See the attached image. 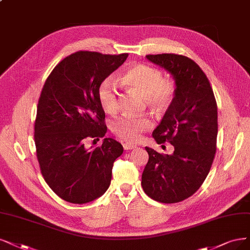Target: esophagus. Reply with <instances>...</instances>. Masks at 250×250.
I'll return each mask as SVG.
<instances>
[{"mask_svg":"<svg viewBox=\"0 0 250 250\" xmlns=\"http://www.w3.org/2000/svg\"><path fill=\"white\" fill-rule=\"evenodd\" d=\"M123 146H124V148L125 149V150H131V149H134V148H136L137 147V145H135V144H132V143H124L123 144Z\"/></svg>","mask_w":250,"mask_h":250,"instance_id":"1","label":"esophagus"}]
</instances>
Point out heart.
<instances>
[{"label":"heart","instance_id":"1","mask_svg":"<svg viewBox=\"0 0 250 250\" xmlns=\"http://www.w3.org/2000/svg\"><path fill=\"white\" fill-rule=\"evenodd\" d=\"M127 87L144 97L146 104L155 110L167 108L175 97L176 85L172 80H164L161 70L146 63H136L126 70L124 76ZM99 100L107 113L113 114L119 108V92L112 77L106 78L99 87ZM153 124L147 116L123 115L111 124V130L127 141L139 140Z\"/></svg>","mask_w":250,"mask_h":250}]
</instances>
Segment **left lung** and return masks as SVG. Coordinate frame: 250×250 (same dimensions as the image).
Segmentation results:
<instances>
[{"label": "left lung", "instance_id": "left-lung-1", "mask_svg": "<svg viewBox=\"0 0 250 250\" xmlns=\"http://www.w3.org/2000/svg\"><path fill=\"white\" fill-rule=\"evenodd\" d=\"M146 59L171 74L176 92L152 132L156 143L170 142L174 152L145 147L149 159L141 184L147 196L171 204L192 196L207 177L216 151L217 105L207 76L192 60L173 53Z\"/></svg>", "mask_w": 250, "mask_h": 250}]
</instances>
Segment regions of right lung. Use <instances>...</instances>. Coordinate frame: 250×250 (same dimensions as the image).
<instances>
[{
    "mask_svg": "<svg viewBox=\"0 0 250 250\" xmlns=\"http://www.w3.org/2000/svg\"><path fill=\"white\" fill-rule=\"evenodd\" d=\"M127 57L78 51L55 66L45 81L35 123L37 158L46 183L69 203L85 204L104 195L113 163L124 152L111 138L90 149L84 142L105 136L99 87Z\"/></svg>",
    "mask_w": 250,
    "mask_h": 250,
    "instance_id": "obj_1",
    "label": "right lung"
}]
</instances>
